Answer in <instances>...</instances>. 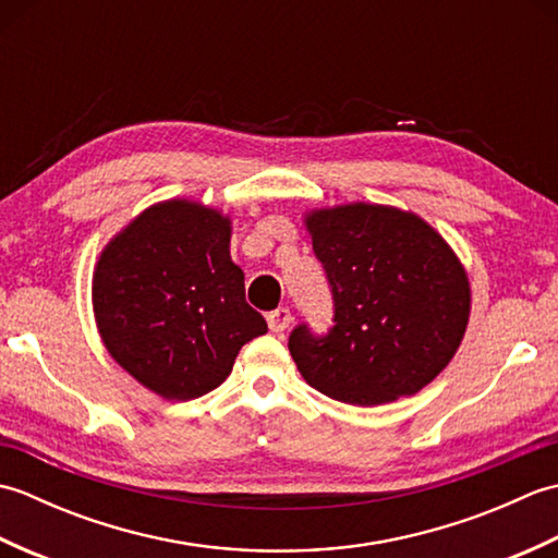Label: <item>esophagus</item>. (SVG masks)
Masks as SVG:
<instances>
[{
  "mask_svg": "<svg viewBox=\"0 0 558 558\" xmlns=\"http://www.w3.org/2000/svg\"><path fill=\"white\" fill-rule=\"evenodd\" d=\"M266 322H268V328L272 330V333H280V330H286L292 324V314H290V310H286V306H280V310L270 312L266 316Z\"/></svg>",
  "mask_w": 558,
  "mask_h": 558,
  "instance_id": "esophagus-1",
  "label": "esophagus"
}]
</instances>
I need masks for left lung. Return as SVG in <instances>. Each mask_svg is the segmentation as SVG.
<instances>
[{
  "instance_id": "left-lung-1",
  "label": "left lung",
  "mask_w": 558,
  "mask_h": 558,
  "mask_svg": "<svg viewBox=\"0 0 558 558\" xmlns=\"http://www.w3.org/2000/svg\"><path fill=\"white\" fill-rule=\"evenodd\" d=\"M306 230L333 294V328L290 333L304 381L360 408L434 381L470 318L465 268L444 236L414 213L376 204L312 210Z\"/></svg>"
}]
</instances>
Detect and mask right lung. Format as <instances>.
<instances>
[{
    "label": "right lung",
    "mask_w": 558,
    "mask_h": 558,
    "mask_svg": "<svg viewBox=\"0 0 558 558\" xmlns=\"http://www.w3.org/2000/svg\"><path fill=\"white\" fill-rule=\"evenodd\" d=\"M230 218L196 201L150 206L105 246L93 312L114 362L168 400H194L230 376L266 318L244 300Z\"/></svg>",
    "instance_id": "obj_1"
}]
</instances>
